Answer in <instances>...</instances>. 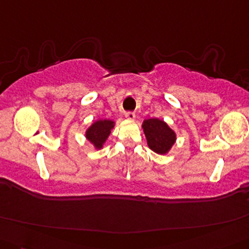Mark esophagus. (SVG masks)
Returning a JSON list of instances; mask_svg holds the SVG:
<instances>
[{"mask_svg":"<svg viewBox=\"0 0 249 249\" xmlns=\"http://www.w3.org/2000/svg\"><path fill=\"white\" fill-rule=\"evenodd\" d=\"M125 117L127 118V120H134V118H135V113L128 110V112H125Z\"/></svg>","mask_w":249,"mask_h":249,"instance_id":"obj_1","label":"esophagus"}]
</instances>
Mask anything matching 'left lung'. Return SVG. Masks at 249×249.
Masks as SVG:
<instances>
[{"mask_svg":"<svg viewBox=\"0 0 249 249\" xmlns=\"http://www.w3.org/2000/svg\"><path fill=\"white\" fill-rule=\"evenodd\" d=\"M143 129L149 148L157 154H166L175 143V133L159 118L145 120Z\"/></svg>","mask_w":249,"mask_h":249,"instance_id":"left-lung-1","label":"left lung"}]
</instances>
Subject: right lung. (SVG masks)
Segmentation results:
<instances>
[{"label": "right lung", "mask_w": 249, "mask_h": 249, "mask_svg": "<svg viewBox=\"0 0 249 249\" xmlns=\"http://www.w3.org/2000/svg\"><path fill=\"white\" fill-rule=\"evenodd\" d=\"M114 122L109 120H101L94 123L86 132L88 140L96 146L97 148H101L103 143L107 139L110 129L113 128Z\"/></svg>", "instance_id": "obj_1"}]
</instances>
